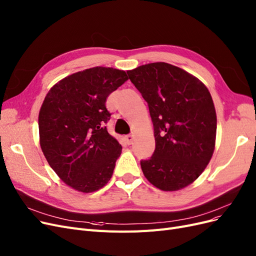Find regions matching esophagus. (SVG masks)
Listing matches in <instances>:
<instances>
[{"label": "esophagus", "instance_id": "obj_1", "mask_svg": "<svg viewBox=\"0 0 256 256\" xmlns=\"http://www.w3.org/2000/svg\"><path fill=\"white\" fill-rule=\"evenodd\" d=\"M124 139H126L128 144H133V141H134L135 137H134V135H126V136L124 137Z\"/></svg>", "mask_w": 256, "mask_h": 256}]
</instances>
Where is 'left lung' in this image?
I'll return each instance as SVG.
<instances>
[{
    "label": "left lung",
    "instance_id": "8db88e82",
    "mask_svg": "<svg viewBox=\"0 0 256 256\" xmlns=\"http://www.w3.org/2000/svg\"><path fill=\"white\" fill-rule=\"evenodd\" d=\"M148 104L156 148L140 162L159 190L178 191L202 175L213 156L217 118L209 90L195 76L164 62L128 70Z\"/></svg>",
    "mask_w": 256,
    "mask_h": 256
}]
</instances>
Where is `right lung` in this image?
<instances>
[{
	"label": "right lung",
	"mask_w": 256,
	"mask_h": 256,
	"mask_svg": "<svg viewBox=\"0 0 256 256\" xmlns=\"http://www.w3.org/2000/svg\"><path fill=\"white\" fill-rule=\"evenodd\" d=\"M128 79L124 70L96 66L56 82L39 112L42 152L54 173L74 190L92 193L112 178L121 144L108 134L110 94Z\"/></svg>",
	"instance_id": "obj_1"
}]
</instances>
